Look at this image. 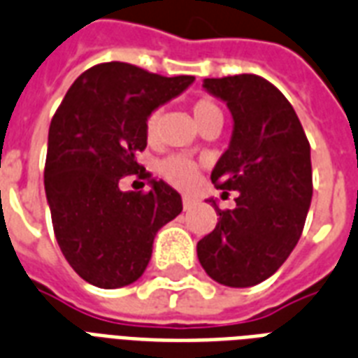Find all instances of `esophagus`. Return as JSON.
Returning a JSON list of instances; mask_svg holds the SVG:
<instances>
[{"mask_svg": "<svg viewBox=\"0 0 358 358\" xmlns=\"http://www.w3.org/2000/svg\"><path fill=\"white\" fill-rule=\"evenodd\" d=\"M182 204H184V210H189L193 204H195V199H191L189 195H184L182 197Z\"/></svg>", "mask_w": 358, "mask_h": 358, "instance_id": "obj_1", "label": "esophagus"}]
</instances>
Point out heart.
Masks as SVG:
<instances>
[{"instance_id": "heart-1", "label": "heart", "mask_w": 358, "mask_h": 358, "mask_svg": "<svg viewBox=\"0 0 358 358\" xmlns=\"http://www.w3.org/2000/svg\"><path fill=\"white\" fill-rule=\"evenodd\" d=\"M193 116L197 120V124L203 127L206 122H210L215 116H223L222 108L215 105L214 101L210 99H199L195 105H193ZM159 124H161V110H154L146 118V124H144V135L148 138L150 143H154L157 138V133H159ZM159 173L163 178L171 182L173 185H178V187H185L189 185L195 176H197V165L193 161L185 159V157H180V155H173V157H167L159 163Z\"/></svg>"}]
</instances>
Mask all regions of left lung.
I'll use <instances>...</instances> for the list:
<instances>
[{
	"label": "left lung",
	"instance_id": "obj_1",
	"mask_svg": "<svg viewBox=\"0 0 358 358\" xmlns=\"http://www.w3.org/2000/svg\"><path fill=\"white\" fill-rule=\"evenodd\" d=\"M233 116V135L212 171L220 189L238 191L233 210L197 244L212 280L227 287L264 282L291 255L312 203L310 143L285 95L257 75L204 78ZM223 191V193H227Z\"/></svg>",
	"mask_w": 358,
	"mask_h": 358
}]
</instances>
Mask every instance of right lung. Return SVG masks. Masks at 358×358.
Listing matches in <instances>:
<instances>
[{
    "mask_svg": "<svg viewBox=\"0 0 358 358\" xmlns=\"http://www.w3.org/2000/svg\"><path fill=\"white\" fill-rule=\"evenodd\" d=\"M195 76H161L122 62L84 71L48 129L45 191L59 250L76 274L101 289L143 276L154 238L182 212V197L141 170L144 124ZM127 173L149 178L148 192H122Z\"/></svg>",
    "mask_w": 358,
    "mask_h": 358,
    "instance_id": "right-lung-1",
    "label": "right lung"
}]
</instances>
